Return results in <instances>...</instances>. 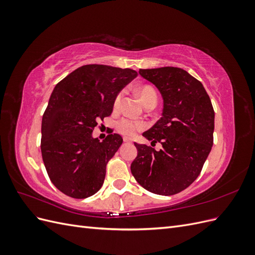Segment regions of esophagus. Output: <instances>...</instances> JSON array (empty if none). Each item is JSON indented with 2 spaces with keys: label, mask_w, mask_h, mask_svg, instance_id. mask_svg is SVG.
Segmentation results:
<instances>
[{
  "label": "esophagus",
  "mask_w": 255,
  "mask_h": 255,
  "mask_svg": "<svg viewBox=\"0 0 255 255\" xmlns=\"http://www.w3.org/2000/svg\"><path fill=\"white\" fill-rule=\"evenodd\" d=\"M123 141H125V142H132L133 139H132V138L126 136V137H123Z\"/></svg>",
  "instance_id": "34e87169"
}]
</instances>
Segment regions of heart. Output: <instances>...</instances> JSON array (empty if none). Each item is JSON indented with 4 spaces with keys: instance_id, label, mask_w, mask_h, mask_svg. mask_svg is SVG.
<instances>
[{
    "instance_id": "1",
    "label": "heart",
    "mask_w": 255,
    "mask_h": 255,
    "mask_svg": "<svg viewBox=\"0 0 255 255\" xmlns=\"http://www.w3.org/2000/svg\"><path fill=\"white\" fill-rule=\"evenodd\" d=\"M137 94H138V96H139L143 105L148 102H155L156 103V101H157V95H156L155 89L152 88L151 86H148V85L138 88ZM120 101H121V94H119L117 97H116L114 106L118 107L120 104ZM144 128H145V125L143 122L135 121V120L128 119V118L121 119L117 125V129L119 130V132L123 135H127V136H133L137 132H139V130L143 129Z\"/></svg>"
}]
</instances>
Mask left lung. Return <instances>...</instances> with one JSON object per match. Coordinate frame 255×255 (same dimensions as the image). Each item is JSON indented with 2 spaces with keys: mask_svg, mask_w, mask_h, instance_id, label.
I'll use <instances>...</instances> for the list:
<instances>
[{
  "mask_svg": "<svg viewBox=\"0 0 255 255\" xmlns=\"http://www.w3.org/2000/svg\"><path fill=\"white\" fill-rule=\"evenodd\" d=\"M139 74L164 100L161 118L142 134L163 149L135 142L138 153L130 171L144 189L172 196L201 172L213 146L215 112L202 83L181 68L139 69Z\"/></svg>",
  "mask_w": 255,
  "mask_h": 255,
  "instance_id": "8db88e82",
  "label": "left lung"
}]
</instances>
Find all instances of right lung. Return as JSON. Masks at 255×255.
Instances as JSON below:
<instances>
[{"mask_svg": "<svg viewBox=\"0 0 255 255\" xmlns=\"http://www.w3.org/2000/svg\"><path fill=\"white\" fill-rule=\"evenodd\" d=\"M136 76L132 69L85 65L54 88L42 116L40 148L51 182L65 195L85 199L102 187L106 165L123 139L110 134L100 141L92 132Z\"/></svg>", "mask_w": 255, "mask_h": 255, "instance_id": "right-lung-1", "label": "right lung"}]
</instances>
